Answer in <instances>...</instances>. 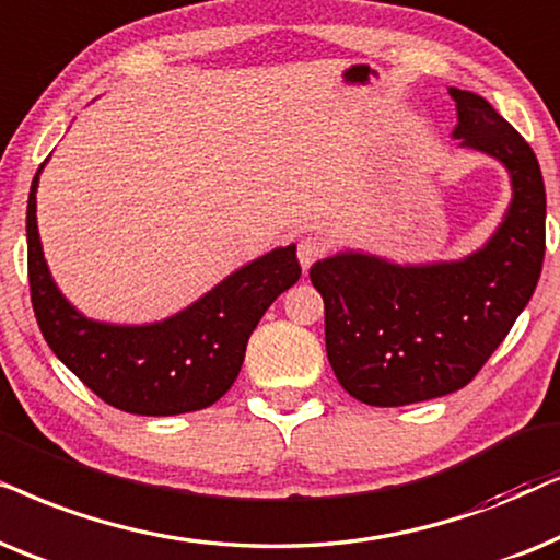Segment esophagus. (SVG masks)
Here are the masks:
<instances>
[{"label":"esophagus","instance_id":"34e87169","mask_svg":"<svg viewBox=\"0 0 560 560\" xmlns=\"http://www.w3.org/2000/svg\"><path fill=\"white\" fill-rule=\"evenodd\" d=\"M323 253H325V243L319 241V237H302L300 245H296V256H300V264L304 271H307L317 258H323Z\"/></svg>","mask_w":560,"mask_h":560}]
</instances>
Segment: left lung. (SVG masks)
I'll return each instance as SVG.
<instances>
[{
	"instance_id": "left-lung-1",
	"label": "left lung",
	"mask_w": 560,
	"mask_h": 560,
	"mask_svg": "<svg viewBox=\"0 0 560 560\" xmlns=\"http://www.w3.org/2000/svg\"><path fill=\"white\" fill-rule=\"evenodd\" d=\"M460 148L510 174L494 235L458 260L394 264L363 250L317 260L327 361L350 397L401 407L464 389L512 330L546 256V186L533 148L483 96L451 86Z\"/></svg>"
}]
</instances>
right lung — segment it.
Segmentation results:
<instances>
[{"mask_svg": "<svg viewBox=\"0 0 560 560\" xmlns=\"http://www.w3.org/2000/svg\"><path fill=\"white\" fill-rule=\"evenodd\" d=\"M43 166L27 197V273L37 325L58 361L96 397L130 415L168 417L214 405L241 374L258 319L300 281L296 245L241 266L161 323H100L66 300L43 256L35 218Z\"/></svg>", "mask_w": 560, "mask_h": 560, "instance_id": "add662e5", "label": "right lung"}]
</instances>
